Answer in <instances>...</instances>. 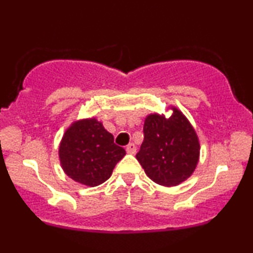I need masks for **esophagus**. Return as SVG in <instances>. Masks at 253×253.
Instances as JSON below:
<instances>
[{
    "instance_id": "34e87169",
    "label": "esophagus",
    "mask_w": 253,
    "mask_h": 253,
    "mask_svg": "<svg viewBox=\"0 0 253 253\" xmlns=\"http://www.w3.org/2000/svg\"><path fill=\"white\" fill-rule=\"evenodd\" d=\"M126 152H127V153H128V154H135V152H136L135 145L132 144V142L127 145V146H126Z\"/></svg>"
}]
</instances>
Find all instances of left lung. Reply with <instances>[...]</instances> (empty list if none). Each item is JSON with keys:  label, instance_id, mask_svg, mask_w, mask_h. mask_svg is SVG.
<instances>
[{"label": "left lung", "instance_id": "obj_1", "mask_svg": "<svg viewBox=\"0 0 253 253\" xmlns=\"http://www.w3.org/2000/svg\"><path fill=\"white\" fill-rule=\"evenodd\" d=\"M169 118L157 113L147 115L144 142L136 159L150 179L163 186H176L196 169L200 145L190 121L172 107Z\"/></svg>", "mask_w": 253, "mask_h": 253}]
</instances>
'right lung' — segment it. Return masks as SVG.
Here are the masks:
<instances>
[{"instance_id": "add662e5", "label": "right lung", "mask_w": 253, "mask_h": 253, "mask_svg": "<svg viewBox=\"0 0 253 253\" xmlns=\"http://www.w3.org/2000/svg\"><path fill=\"white\" fill-rule=\"evenodd\" d=\"M126 154L96 119L75 121L67 128L59 147L60 163L69 178L86 186H97L112 175Z\"/></svg>"}]
</instances>
